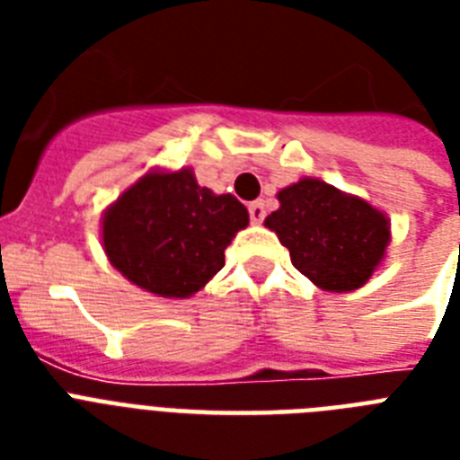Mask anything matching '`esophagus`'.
<instances>
[{
	"label": "esophagus",
	"instance_id": "obj_1",
	"mask_svg": "<svg viewBox=\"0 0 460 460\" xmlns=\"http://www.w3.org/2000/svg\"><path fill=\"white\" fill-rule=\"evenodd\" d=\"M248 215H251V222L252 224H260L262 222V219H265V202L262 200H255V202H251V205H248Z\"/></svg>",
	"mask_w": 460,
	"mask_h": 460
}]
</instances>
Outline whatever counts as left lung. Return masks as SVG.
Listing matches in <instances>:
<instances>
[{"label":"left lung","instance_id":"obj_1","mask_svg":"<svg viewBox=\"0 0 460 460\" xmlns=\"http://www.w3.org/2000/svg\"><path fill=\"white\" fill-rule=\"evenodd\" d=\"M265 226L287 245L291 262L314 287L356 291L386 258L392 224L382 209L332 183L305 176L277 193Z\"/></svg>","mask_w":460,"mask_h":460}]
</instances>
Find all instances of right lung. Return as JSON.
Instances as JSON below:
<instances>
[{
	"label": "right lung",
	"instance_id": "add662e5",
	"mask_svg": "<svg viewBox=\"0 0 460 460\" xmlns=\"http://www.w3.org/2000/svg\"><path fill=\"white\" fill-rule=\"evenodd\" d=\"M231 193L195 181L190 166L150 169L102 212V248L111 267L159 298H190L224 267V251L248 226Z\"/></svg>",
	"mask_w": 460,
	"mask_h": 460
}]
</instances>
